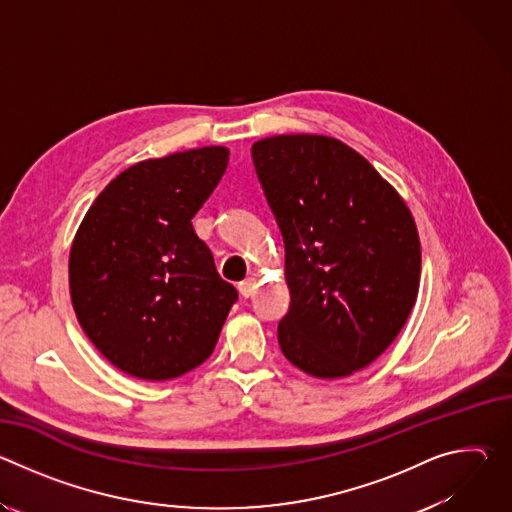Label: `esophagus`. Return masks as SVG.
<instances>
[{"label":"esophagus","mask_w":512,"mask_h":512,"mask_svg":"<svg viewBox=\"0 0 512 512\" xmlns=\"http://www.w3.org/2000/svg\"><path fill=\"white\" fill-rule=\"evenodd\" d=\"M255 289H257V279L255 277H247L239 283V291H241V296H245V298H251L255 294Z\"/></svg>","instance_id":"obj_1"}]
</instances>
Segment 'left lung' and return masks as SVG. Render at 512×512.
<instances>
[{
  "label": "left lung",
  "instance_id": "1",
  "mask_svg": "<svg viewBox=\"0 0 512 512\" xmlns=\"http://www.w3.org/2000/svg\"><path fill=\"white\" fill-rule=\"evenodd\" d=\"M253 166L285 245V358L340 379L381 356L417 300L421 247L413 216L379 172L326 135L253 143Z\"/></svg>",
  "mask_w": 512,
  "mask_h": 512
}]
</instances>
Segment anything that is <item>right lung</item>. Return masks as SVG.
Listing matches in <instances>:
<instances>
[{
	"label": "right lung",
	"mask_w": 512,
	"mask_h": 512,
	"mask_svg": "<svg viewBox=\"0 0 512 512\" xmlns=\"http://www.w3.org/2000/svg\"><path fill=\"white\" fill-rule=\"evenodd\" d=\"M221 145L139 162L97 196L70 249V298L97 350L123 373L176 379L214 350L239 291L192 218L221 182Z\"/></svg>",
	"instance_id": "right-lung-1"
}]
</instances>
